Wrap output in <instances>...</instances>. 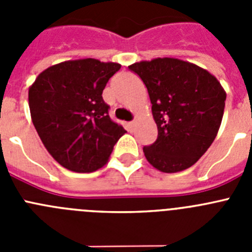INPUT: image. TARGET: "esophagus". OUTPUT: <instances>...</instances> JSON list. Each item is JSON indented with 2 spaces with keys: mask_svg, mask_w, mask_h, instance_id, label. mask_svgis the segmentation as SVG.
Masks as SVG:
<instances>
[{
  "mask_svg": "<svg viewBox=\"0 0 252 252\" xmlns=\"http://www.w3.org/2000/svg\"><path fill=\"white\" fill-rule=\"evenodd\" d=\"M135 124H136V122H135V120H133V121L130 122V126H133V125H135Z\"/></svg>",
  "mask_w": 252,
  "mask_h": 252,
  "instance_id": "34e87169",
  "label": "esophagus"
}]
</instances>
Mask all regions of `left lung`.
I'll return each mask as SVG.
<instances>
[{
  "instance_id": "1",
  "label": "left lung",
  "mask_w": 252,
  "mask_h": 252,
  "mask_svg": "<svg viewBox=\"0 0 252 252\" xmlns=\"http://www.w3.org/2000/svg\"><path fill=\"white\" fill-rule=\"evenodd\" d=\"M148 88L157 141L144 146L162 173L188 169L208 150L221 126L226 92L211 73L195 64L158 58L128 66Z\"/></svg>"
}]
</instances>
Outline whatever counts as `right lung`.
I'll use <instances>...</instances> for the list:
<instances>
[{
  "label": "right lung",
  "instance_id": "1",
  "mask_svg": "<svg viewBox=\"0 0 252 252\" xmlns=\"http://www.w3.org/2000/svg\"><path fill=\"white\" fill-rule=\"evenodd\" d=\"M117 63L68 60L45 69L29 90L31 119L44 146L60 165L77 173L102 168L127 131L108 116L102 92Z\"/></svg>",
  "mask_w": 252,
  "mask_h": 252
}]
</instances>
